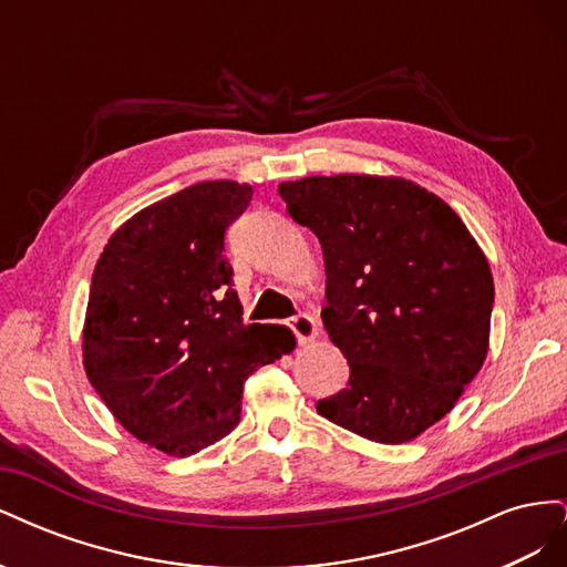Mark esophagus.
Listing matches in <instances>:
<instances>
[{
  "instance_id": "34e87169",
  "label": "esophagus",
  "mask_w": 567,
  "mask_h": 567,
  "mask_svg": "<svg viewBox=\"0 0 567 567\" xmlns=\"http://www.w3.org/2000/svg\"><path fill=\"white\" fill-rule=\"evenodd\" d=\"M288 326H290V331L296 333L300 346H307V342H315L319 338V323L310 315H300L296 319H290Z\"/></svg>"
}]
</instances>
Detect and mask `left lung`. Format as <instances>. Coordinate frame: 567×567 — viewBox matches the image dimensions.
<instances>
[{"instance_id":"1","label":"left lung","mask_w":567,"mask_h":567,"mask_svg":"<svg viewBox=\"0 0 567 567\" xmlns=\"http://www.w3.org/2000/svg\"><path fill=\"white\" fill-rule=\"evenodd\" d=\"M323 250V329L350 364L317 411L381 444L416 440L447 416L489 350L494 281L461 217L402 177L281 182Z\"/></svg>"}]
</instances>
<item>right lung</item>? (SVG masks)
<instances>
[{"instance_id": "1", "label": "right lung", "mask_w": 567, "mask_h": 567, "mask_svg": "<svg viewBox=\"0 0 567 567\" xmlns=\"http://www.w3.org/2000/svg\"><path fill=\"white\" fill-rule=\"evenodd\" d=\"M250 184L198 182L120 225L94 267L82 364L117 423L192 456L241 421L244 381L293 352L279 323H244L225 231Z\"/></svg>"}]
</instances>
